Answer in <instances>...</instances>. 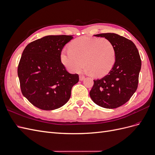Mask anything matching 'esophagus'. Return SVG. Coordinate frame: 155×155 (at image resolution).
<instances>
[{
	"label": "esophagus",
	"instance_id": "obj_1",
	"mask_svg": "<svg viewBox=\"0 0 155 155\" xmlns=\"http://www.w3.org/2000/svg\"><path fill=\"white\" fill-rule=\"evenodd\" d=\"M84 79H85V76H83V75H80V76H79V80L83 81Z\"/></svg>",
	"mask_w": 155,
	"mask_h": 155
}]
</instances>
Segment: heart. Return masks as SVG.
<instances>
[{"mask_svg": "<svg viewBox=\"0 0 155 155\" xmlns=\"http://www.w3.org/2000/svg\"><path fill=\"white\" fill-rule=\"evenodd\" d=\"M114 45L105 38L81 36L73 40L70 49L63 48L61 61L68 71L78 72L83 68L84 62L88 71L96 77L109 73L116 61Z\"/></svg>", "mask_w": 155, "mask_h": 155, "instance_id": "heart-1", "label": "heart"}]
</instances>
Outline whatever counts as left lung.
Segmentation results:
<instances>
[{"instance_id":"obj_1","label":"left lung","mask_w":155,"mask_h":155,"mask_svg":"<svg viewBox=\"0 0 155 155\" xmlns=\"http://www.w3.org/2000/svg\"><path fill=\"white\" fill-rule=\"evenodd\" d=\"M105 37L114 45L116 57L107 75L94 79L90 96L96 104L106 109H115L127 102L137 91L142 61L133 41L112 33L94 35Z\"/></svg>"}]
</instances>
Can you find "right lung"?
I'll list each match as a JSON object with an SVG mask.
<instances>
[{
    "label": "right lung",
    "instance_id": "obj_1",
    "mask_svg": "<svg viewBox=\"0 0 155 155\" xmlns=\"http://www.w3.org/2000/svg\"><path fill=\"white\" fill-rule=\"evenodd\" d=\"M72 35H48L28 45L18 65L21 92L32 105L51 110L70 99L78 74L67 72L60 59L64 46Z\"/></svg>",
    "mask_w": 155,
    "mask_h": 155
}]
</instances>
